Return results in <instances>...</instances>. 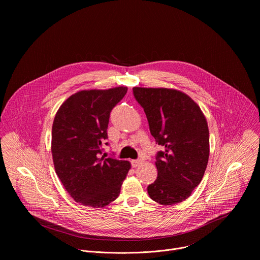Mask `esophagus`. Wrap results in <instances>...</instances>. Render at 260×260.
<instances>
[{
  "label": "esophagus",
  "mask_w": 260,
  "mask_h": 260,
  "mask_svg": "<svg viewBox=\"0 0 260 260\" xmlns=\"http://www.w3.org/2000/svg\"><path fill=\"white\" fill-rule=\"evenodd\" d=\"M141 164H142V160H141V159H133V160H132V166H133L134 168L139 167Z\"/></svg>",
  "instance_id": "obj_1"
}]
</instances>
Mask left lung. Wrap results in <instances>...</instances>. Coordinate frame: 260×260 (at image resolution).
<instances>
[{
  "instance_id": "8db88e82",
  "label": "left lung",
  "mask_w": 260,
  "mask_h": 260,
  "mask_svg": "<svg viewBox=\"0 0 260 260\" xmlns=\"http://www.w3.org/2000/svg\"><path fill=\"white\" fill-rule=\"evenodd\" d=\"M133 93L162 148L155 156L157 179L148 185V194L165 206L181 203L201 183L208 165L207 120L198 104L181 91L134 87Z\"/></svg>"
}]
</instances>
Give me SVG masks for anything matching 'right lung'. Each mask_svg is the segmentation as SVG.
<instances>
[{"label": "right lung", "instance_id": "add662e5", "mask_svg": "<svg viewBox=\"0 0 260 260\" xmlns=\"http://www.w3.org/2000/svg\"><path fill=\"white\" fill-rule=\"evenodd\" d=\"M126 87L82 90L58 109L52 125L51 152L55 172L77 203L103 208L115 201L131 164L103 155L109 145L108 124L112 109L124 98Z\"/></svg>", "mask_w": 260, "mask_h": 260}]
</instances>
